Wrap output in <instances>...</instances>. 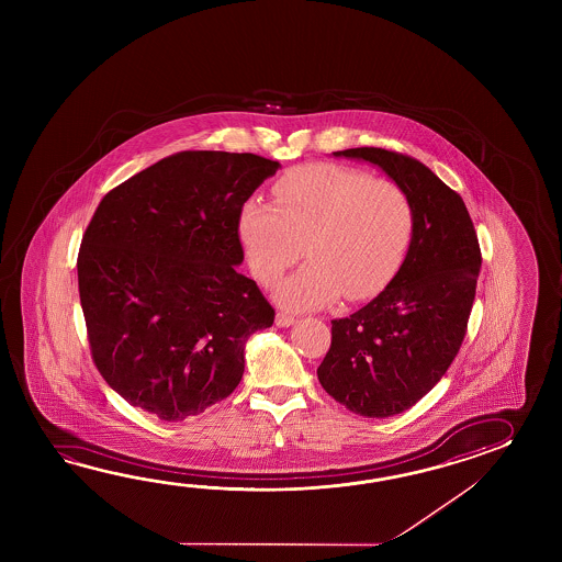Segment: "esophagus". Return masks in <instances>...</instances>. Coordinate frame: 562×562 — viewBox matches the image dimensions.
<instances>
[{"instance_id":"esophagus-1","label":"esophagus","mask_w":562,"mask_h":562,"mask_svg":"<svg viewBox=\"0 0 562 562\" xmlns=\"http://www.w3.org/2000/svg\"><path fill=\"white\" fill-rule=\"evenodd\" d=\"M295 322H297V319H295L293 315H289V313H283V311H281V313H277V327H291V325H295Z\"/></svg>"}]
</instances>
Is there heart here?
I'll list each match as a JSON object with an SVG mask.
<instances>
[{"mask_svg":"<svg viewBox=\"0 0 562 562\" xmlns=\"http://www.w3.org/2000/svg\"><path fill=\"white\" fill-rule=\"evenodd\" d=\"M276 204L249 199L239 235L252 276L276 283L301 257L310 261L277 286L293 311L322 310L344 295L371 297L387 285L414 235V204L394 180L337 165L289 170L273 187Z\"/></svg>","mask_w":562,"mask_h":562,"instance_id":"obj_1","label":"heart"}]
</instances>
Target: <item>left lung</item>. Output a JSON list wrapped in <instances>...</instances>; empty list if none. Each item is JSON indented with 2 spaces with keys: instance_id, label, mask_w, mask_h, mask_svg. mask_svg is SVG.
Here are the masks:
<instances>
[{
  "instance_id": "left-lung-1",
  "label": "left lung",
  "mask_w": 562,
  "mask_h": 562,
  "mask_svg": "<svg viewBox=\"0 0 562 562\" xmlns=\"http://www.w3.org/2000/svg\"><path fill=\"white\" fill-rule=\"evenodd\" d=\"M334 156L382 168L414 204L404 263L366 307L331 322V347L317 368L335 402L390 418L428 394L460 351L482 265L476 231L462 196L416 158L373 146Z\"/></svg>"
}]
</instances>
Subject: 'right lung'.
<instances>
[{
	"label": "right lung",
	"instance_id": "add662e5",
	"mask_svg": "<svg viewBox=\"0 0 562 562\" xmlns=\"http://www.w3.org/2000/svg\"><path fill=\"white\" fill-rule=\"evenodd\" d=\"M277 160L187 150L108 192L86 228L78 286L95 368L165 422L203 414L239 385L245 344L276 311L240 276V206Z\"/></svg>",
	"mask_w": 562,
	"mask_h": 562
}]
</instances>
